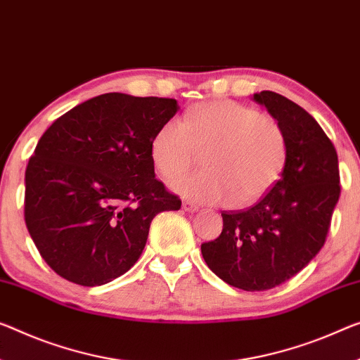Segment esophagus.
<instances>
[{"label":"esophagus","mask_w":360,"mask_h":360,"mask_svg":"<svg viewBox=\"0 0 360 360\" xmlns=\"http://www.w3.org/2000/svg\"><path fill=\"white\" fill-rule=\"evenodd\" d=\"M181 206H184V209L186 212H198L199 211V207L196 206L195 202H191V201H184V204H181Z\"/></svg>","instance_id":"1"}]
</instances>
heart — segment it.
I'll return each instance as SVG.
<instances>
[{
  "instance_id": "1",
  "label": "heart",
  "mask_w": 360,
  "mask_h": 360,
  "mask_svg": "<svg viewBox=\"0 0 360 360\" xmlns=\"http://www.w3.org/2000/svg\"><path fill=\"white\" fill-rule=\"evenodd\" d=\"M204 154L202 172L175 180L172 188L196 202L246 206L267 195L283 174L288 143L270 115L230 99L188 109L161 125L151 140L154 167L172 180Z\"/></svg>"
}]
</instances>
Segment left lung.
Returning <instances> with one entry per match:
<instances>
[{
    "instance_id": "obj_1",
    "label": "left lung",
    "mask_w": 360,
    "mask_h": 360,
    "mask_svg": "<svg viewBox=\"0 0 360 360\" xmlns=\"http://www.w3.org/2000/svg\"><path fill=\"white\" fill-rule=\"evenodd\" d=\"M286 135L280 180L246 211L222 212L219 238L201 245L207 267L235 288L264 291L290 280L322 250L340 199L338 154L307 110L274 91L254 93Z\"/></svg>"
}]
</instances>
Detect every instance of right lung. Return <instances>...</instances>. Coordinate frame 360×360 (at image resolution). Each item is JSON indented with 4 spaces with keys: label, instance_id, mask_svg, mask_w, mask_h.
Segmentation results:
<instances>
[{
    "label": "right lung",
    "instance_id": "1",
    "mask_svg": "<svg viewBox=\"0 0 360 360\" xmlns=\"http://www.w3.org/2000/svg\"><path fill=\"white\" fill-rule=\"evenodd\" d=\"M172 98L106 93L60 115L25 170L24 217L41 257L72 283L99 286L134 267L159 212L180 198L154 176L151 140Z\"/></svg>",
    "mask_w": 360,
    "mask_h": 360
}]
</instances>
